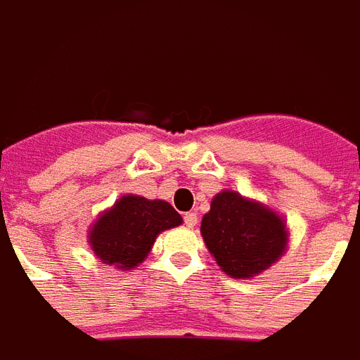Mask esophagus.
I'll return each mask as SVG.
<instances>
[{"mask_svg": "<svg viewBox=\"0 0 360 360\" xmlns=\"http://www.w3.org/2000/svg\"><path fill=\"white\" fill-rule=\"evenodd\" d=\"M183 221H185L187 227H195V225H197V213H185V215H183Z\"/></svg>", "mask_w": 360, "mask_h": 360, "instance_id": "1", "label": "esophagus"}]
</instances>
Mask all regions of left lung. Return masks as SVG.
I'll list each match as a JSON object with an SVG mask.
<instances>
[{
	"instance_id": "obj_1",
	"label": "left lung",
	"mask_w": 360,
	"mask_h": 360,
	"mask_svg": "<svg viewBox=\"0 0 360 360\" xmlns=\"http://www.w3.org/2000/svg\"><path fill=\"white\" fill-rule=\"evenodd\" d=\"M201 235L217 265L237 279L269 269L287 245L283 219L235 191L215 195L201 221Z\"/></svg>"
}]
</instances>
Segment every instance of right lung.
Masks as SVG:
<instances>
[{"mask_svg":"<svg viewBox=\"0 0 360 360\" xmlns=\"http://www.w3.org/2000/svg\"><path fill=\"white\" fill-rule=\"evenodd\" d=\"M181 221L179 213L167 201L125 195L111 211L97 219L89 243L103 263L131 269L147 257L161 231L177 227Z\"/></svg>","mask_w":360,"mask_h":360,"instance_id":"right-lung-1","label":"right lung"}]
</instances>
